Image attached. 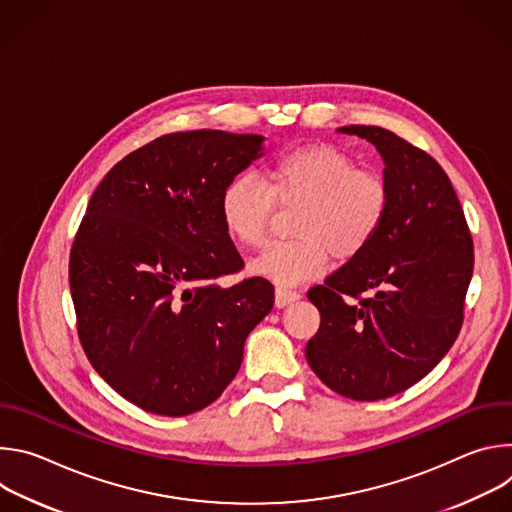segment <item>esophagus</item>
Wrapping results in <instances>:
<instances>
[{
    "label": "esophagus",
    "mask_w": 512,
    "mask_h": 512,
    "mask_svg": "<svg viewBox=\"0 0 512 512\" xmlns=\"http://www.w3.org/2000/svg\"><path fill=\"white\" fill-rule=\"evenodd\" d=\"M296 300H300L298 291L285 289V287H277V289H275V306H277V308H283V306H287V304H291V302H296Z\"/></svg>",
    "instance_id": "obj_1"
}]
</instances>
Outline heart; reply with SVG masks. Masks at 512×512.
Here are the masks:
<instances>
[{"mask_svg": "<svg viewBox=\"0 0 512 512\" xmlns=\"http://www.w3.org/2000/svg\"><path fill=\"white\" fill-rule=\"evenodd\" d=\"M391 202L385 176L356 168L352 158L328 143H310L279 154L263 180L239 174L221 194L227 233L245 247H259L271 223L273 204H300L291 218L296 239L269 245L251 261V271L281 285H296L326 271L330 253L348 261L371 245Z\"/></svg>", "mask_w": 512, "mask_h": 512, "instance_id": "obj_1", "label": "heart"}]
</instances>
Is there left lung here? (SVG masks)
Wrapping results in <instances>:
<instances>
[{
  "instance_id": "left-lung-1",
  "label": "left lung",
  "mask_w": 512,
  "mask_h": 512,
  "mask_svg": "<svg viewBox=\"0 0 512 512\" xmlns=\"http://www.w3.org/2000/svg\"><path fill=\"white\" fill-rule=\"evenodd\" d=\"M338 131L375 145L391 202L371 245L308 291L320 328L306 358L338 395L379 401L421 381L452 348L464 322L474 245L456 190L429 154L383 127ZM369 288L378 294L360 301Z\"/></svg>"
}]
</instances>
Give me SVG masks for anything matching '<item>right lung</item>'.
Listing matches in <instances>:
<instances>
[{"label": "right lung", "instance_id": "obj_1", "mask_svg": "<svg viewBox=\"0 0 512 512\" xmlns=\"http://www.w3.org/2000/svg\"><path fill=\"white\" fill-rule=\"evenodd\" d=\"M263 135L170 133L125 156L91 196L70 249L79 338L93 369L156 415L204 409L235 379L273 285L249 277L221 218L231 178L263 156Z\"/></svg>", "mask_w": 512, "mask_h": 512}]
</instances>
